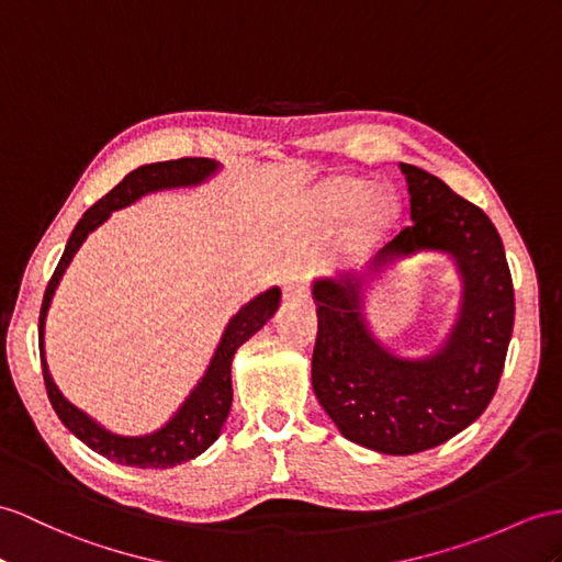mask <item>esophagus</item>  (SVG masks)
I'll return each instance as SVG.
<instances>
[{
    "label": "esophagus",
    "mask_w": 562,
    "mask_h": 562,
    "mask_svg": "<svg viewBox=\"0 0 562 562\" xmlns=\"http://www.w3.org/2000/svg\"><path fill=\"white\" fill-rule=\"evenodd\" d=\"M283 297L285 300H305L307 297V281L303 273H291L283 281Z\"/></svg>",
    "instance_id": "obj_1"
}]
</instances>
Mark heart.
<instances>
[{"mask_svg":"<svg viewBox=\"0 0 562 562\" xmlns=\"http://www.w3.org/2000/svg\"><path fill=\"white\" fill-rule=\"evenodd\" d=\"M367 193H369V186L360 181V178H336V181L326 186L322 202L328 214L336 218H344L358 207V204L367 198ZM398 214H401V207L395 195L391 193L369 195L358 216V236L362 240L379 238L381 234H386L395 222H398Z\"/></svg>","mask_w":562,"mask_h":562,"instance_id":"1","label":"heart"}]
</instances>
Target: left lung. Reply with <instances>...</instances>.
Masks as SVG:
<instances>
[{
	"mask_svg": "<svg viewBox=\"0 0 562 562\" xmlns=\"http://www.w3.org/2000/svg\"><path fill=\"white\" fill-rule=\"evenodd\" d=\"M413 226L362 271L312 279L317 344L312 389L348 441L384 456H413L468 429L494 398L513 336L515 293L491 218L441 178L401 164ZM441 254L461 283L457 319L429 353L403 356L368 322V293L403 258Z\"/></svg>",
	"mask_w": 562,
	"mask_h": 562,
	"instance_id": "obj_1",
	"label": "left lung"
}]
</instances>
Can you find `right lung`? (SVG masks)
Instances as JSON below:
<instances>
[{
    "instance_id": "1",
    "label": "right lung",
    "mask_w": 562,
    "mask_h": 562,
    "mask_svg": "<svg viewBox=\"0 0 562 562\" xmlns=\"http://www.w3.org/2000/svg\"><path fill=\"white\" fill-rule=\"evenodd\" d=\"M224 167L216 159L204 157H186V159H171V161H157V164H143V167L133 169L123 181L109 190V193L94 202L92 207L83 214V218L76 224V228L68 236L64 255L59 259L54 277L47 283V291L43 297V310H40V362H43L45 374V389L49 395V403L54 413L59 415L64 427L71 431L76 439L83 441L94 453L104 456L112 462L128 464V468H153V470H167L173 464H181L202 456L222 434L224 422L228 417L231 403H234V389H231V364H234L236 350L255 336L262 328L273 312L279 310L281 303V289L271 285L265 293L255 295L250 303H245L234 317L224 326V334L218 338L214 348L212 360L204 369L198 384L190 389L186 401L178 405L176 413L161 424L159 429L126 436L109 431L98 419H92L83 409L76 407L66 395L54 384L49 374L47 358H45V322L47 312L52 307L54 293H57L64 273L71 265V259L80 250V245L100 228L112 212L123 207H131L145 195L161 193V190H176V188H198L202 183L212 181V178Z\"/></svg>"
}]
</instances>
